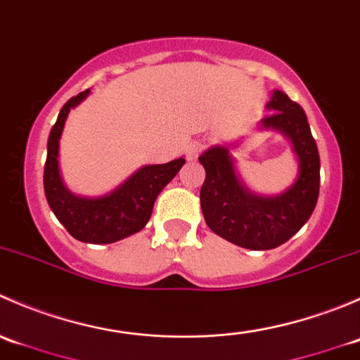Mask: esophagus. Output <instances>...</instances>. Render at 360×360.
I'll return each mask as SVG.
<instances>
[{"label": "esophagus", "instance_id": "1", "mask_svg": "<svg viewBox=\"0 0 360 360\" xmlns=\"http://www.w3.org/2000/svg\"><path fill=\"white\" fill-rule=\"evenodd\" d=\"M202 151V143L200 141H191L186 146V158L188 160H197L198 155Z\"/></svg>", "mask_w": 360, "mask_h": 360}]
</instances>
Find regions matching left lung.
I'll return each mask as SVG.
<instances>
[{
    "instance_id": "obj_1",
    "label": "left lung",
    "mask_w": 360,
    "mask_h": 360,
    "mask_svg": "<svg viewBox=\"0 0 360 360\" xmlns=\"http://www.w3.org/2000/svg\"><path fill=\"white\" fill-rule=\"evenodd\" d=\"M257 123L259 130H277L288 137L297 162L296 179L278 195L250 191L238 174L231 150L238 141L212 146L198 157L205 169L200 190L205 223L216 235L240 248L275 249L288 242L310 219L321 186V158L303 108L282 90H274Z\"/></svg>"
}]
</instances>
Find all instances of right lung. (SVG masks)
Instances as JSON below:
<instances>
[{
    "label": "right lung",
    "instance_id": "1",
    "mask_svg": "<svg viewBox=\"0 0 360 360\" xmlns=\"http://www.w3.org/2000/svg\"><path fill=\"white\" fill-rule=\"evenodd\" d=\"M90 96V89L71 97L57 116L46 144L43 172L46 202L64 228L79 242L112 244L146 226L160 191L176 177L186 160L144 165L103 197H79L66 186L60 174L59 146L69 111Z\"/></svg>",
    "mask_w": 360,
    "mask_h": 360
}]
</instances>
